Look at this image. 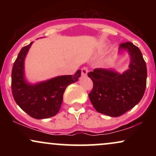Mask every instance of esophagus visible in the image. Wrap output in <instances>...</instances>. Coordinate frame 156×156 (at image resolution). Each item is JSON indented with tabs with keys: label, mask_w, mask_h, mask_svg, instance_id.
Returning <instances> with one entry per match:
<instances>
[{
	"label": "esophagus",
	"mask_w": 156,
	"mask_h": 156,
	"mask_svg": "<svg viewBox=\"0 0 156 156\" xmlns=\"http://www.w3.org/2000/svg\"><path fill=\"white\" fill-rule=\"evenodd\" d=\"M87 73H88V68L84 67L81 69V75L83 76H86L87 75Z\"/></svg>",
	"instance_id": "34e87169"
}]
</instances>
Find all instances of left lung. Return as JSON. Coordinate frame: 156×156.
Listing matches in <instances>:
<instances>
[{
  "label": "left lung",
  "mask_w": 156,
  "mask_h": 156,
  "mask_svg": "<svg viewBox=\"0 0 156 156\" xmlns=\"http://www.w3.org/2000/svg\"><path fill=\"white\" fill-rule=\"evenodd\" d=\"M126 50L130 62L123 73L112 69L97 68L88 73L93 82L89 94L91 103L98 112L110 117H119L139 103L144 94L147 83V67L139 48L127 42L119 45Z\"/></svg>",
  "instance_id": "left-lung-1"
}]
</instances>
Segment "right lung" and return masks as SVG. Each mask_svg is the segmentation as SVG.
<instances>
[{"label": "right lung", "mask_w": 156, "mask_h": 156, "mask_svg": "<svg viewBox=\"0 0 156 156\" xmlns=\"http://www.w3.org/2000/svg\"><path fill=\"white\" fill-rule=\"evenodd\" d=\"M33 42L20 51L12 71V92L17 104L34 119H46L56 115L63 101L64 91L80 76L78 69L73 76H62L36 84L24 78V60Z\"/></svg>", "instance_id": "add662e5"}]
</instances>
